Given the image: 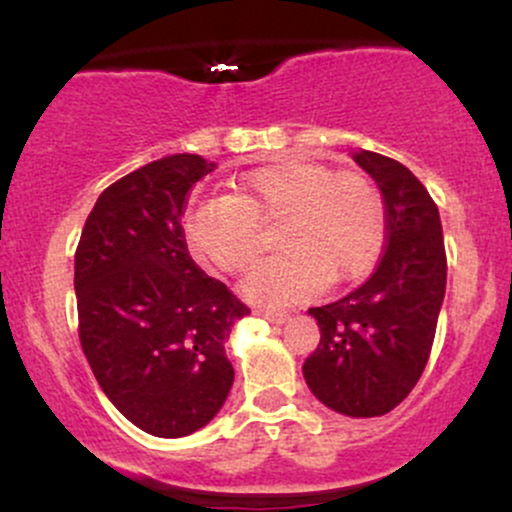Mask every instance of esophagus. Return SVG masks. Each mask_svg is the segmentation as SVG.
<instances>
[{
  "label": "esophagus",
  "mask_w": 512,
  "mask_h": 512,
  "mask_svg": "<svg viewBox=\"0 0 512 512\" xmlns=\"http://www.w3.org/2000/svg\"><path fill=\"white\" fill-rule=\"evenodd\" d=\"M255 315L262 317V320L272 322V325H284L289 320V313L286 310H274V308H255Z\"/></svg>",
  "instance_id": "obj_1"
}]
</instances>
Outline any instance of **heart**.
<instances>
[{
    "instance_id": "heart-1",
    "label": "heart",
    "mask_w": 512,
    "mask_h": 512,
    "mask_svg": "<svg viewBox=\"0 0 512 512\" xmlns=\"http://www.w3.org/2000/svg\"><path fill=\"white\" fill-rule=\"evenodd\" d=\"M279 228L272 257L245 279L250 301L286 305L322 284L366 276L385 240V204L366 175L334 173L286 158L233 182L231 197L199 199L182 233L192 255L219 272H245L267 245L262 228Z\"/></svg>"
}]
</instances>
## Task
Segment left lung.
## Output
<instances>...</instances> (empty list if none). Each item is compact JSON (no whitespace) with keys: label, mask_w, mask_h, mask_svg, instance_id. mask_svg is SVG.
Segmentation results:
<instances>
[{"label":"left lung","mask_w":512,"mask_h":512,"mask_svg":"<svg viewBox=\"0 0 512 512\" xmlns=\"http://www.w3.org/2000/svg\"><path fill=\"white\" fill-rule=\"evenodd\" d=\"M351 156L383 192L387 245L366 284L308 310L320 344L305 358L303 378L325 407L370 419L395 409L424 373L448 262L438 207L416 175L373 151Z\"/></svg>","instance_id":"left-lung-1"}]
</instances>
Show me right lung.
I'll return each mask as SVG.
<instances>
[{
  "label": "right lung",
  "instance_id": "right-lung-1",
  "mask_svg": "<svg viewBox=\"0 0 512 512\" xmlns=\"http://www.w3.org/2000/svg\"><path fill=\"white\" fill-rule=\"evenodd\" d=\"M216 163L173 154L98 197L74 255L79 339L98 385L125 419L158 438L207 426L226 402V342L250 315L197 267L182 233L187 192Z\"/></svg>",
  "mask_w": 512,
  "mask_h": 512
}]
</instances>
